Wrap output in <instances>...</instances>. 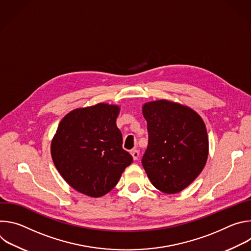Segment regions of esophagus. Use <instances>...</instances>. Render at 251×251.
Wrapping results in <instances>:
<instances>
[{"instance_id": "obj_1", "label": "esophagus", "mask_w": 251, "mask_h": 251, "mask_svg": "<svg viewBox=\"0 0 251 251\" xmlns=\"http://www.w3.org/2000/svg\"><path fill=\"white\" fill-rule=\"evenodd\" d=\"M131 155H132L134 160H137L138 157H139V151L138 150H132L131 151Z\"/></svg>"}]
</instances>
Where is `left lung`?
Here are the masks:
<instances>
[{
    "label": "left lung",
    "instance_id": "left-lung-1",
    "mask_svg": "<svg viewBox=\"0 0 251 251\" xmlns=\"http://www.w3.org/2000/svg\"><path fill=\"white\" fill-rule=\"evenodd\" d=\"M142 112L149 137L142 165L156 189L180 193L205 166L208 138L204 122L190 107L164 99L145 103Z\"/></svg>",
    "mask_w": 251,
    "mask_h": 251
}]
</instances>
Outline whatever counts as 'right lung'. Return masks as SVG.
<instances>
[{
	"mask_svg": "<svg viewBox=\"0 0 251 251\" xmlns=\"http://www.w3.org/2000/svg\"><path fill=\"white\" fill-rule=\"evenodd\" d=\"M119 112L118 105L98 103L70 111L57 127L50 146L53 164L64 181L83 195L109 193L133 162L122 148Z\"/></svg>",
	"mask_w": 251,
	"mask_h": 251,
	"instance_id": "1",
	"label": "right lung"
}]
</instances>
